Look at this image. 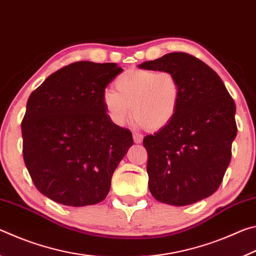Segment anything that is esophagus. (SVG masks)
<instances>
[{
    "label": "esophagus",
    "instance_id": "1",
    "mask_svg": "<svg viewBox=\"0 0 256 256\" xmlns=\"http://www.w3.org/2000/svg\"><path fill=\"white\" fill-rule=\"evenodd\" d=\"M133 140L136 144H141L142 140H144V136L140 133H136V132H133Z\"/></svg>",
    "mask_w": 256,
    "mask_h": 256
}]
</instances>
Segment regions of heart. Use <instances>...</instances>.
Here are the masks:
<instances>
[{
    "label": "heart",
    "instance_id": "b5f03b06",
    "mask_svg": "<svg viewBox=\"0 0 256 256\" xmlns=\"http://www.w3.org/2000/svg\"><path fill=\"white\" fill-rule=\"evenodd\" d=\"M118 92L107 89L102 102L108 118L122 126L130 116L151 131L166 126L175 118L180 102V84L170 71L131 68L115 79Z\"/></svg>",
    "mask_w": 256,
    "mask_h": 256
}]
</instances>
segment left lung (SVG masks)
<instances>
[{
  "label": "left lung",
  "mask_w": 256,
  "mask_h": 256,
  "mask_svg": "<svg viewBox=\"0 0 256 256\" xmlns=\"http://www.w3.org/2000/svg\"><path fill=\"white\" fill-rule=\"evenodd\" d=\"M140 68L170 71L180 84L175 118L144 138L149 190L159 202L193 204L219 188L237 134L235 102L220 76L183 52L146 60Z\"/></svg>",
  "instance_id": "obj_1"
}]
</instances>
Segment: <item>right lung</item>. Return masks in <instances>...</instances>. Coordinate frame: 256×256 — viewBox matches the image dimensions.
Returning a JSON list of instances; mask_svg holds the SVG:
<instances>
[{"label": "right lung", "mask_w": 256, "mask_h": 256, "mask_svg": "<svg viewBox=\"0 0 256 256\" xmlns=\"http://www.w3.org/2000/svg\"><path fill=\"white\" fill-rule=\"evenodd\" d=\"M123 71L115 63H72L34 90L21 123L26 167L42 194L60 204L102 202L112 172L133 144L102 102L106 86Z\"/></svg>", "instance_id": "add662e5"}]
</instances>
